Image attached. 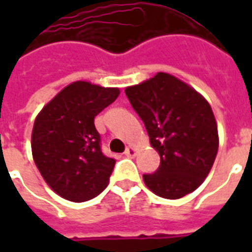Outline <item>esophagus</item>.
Here are the masks:
<instances>
[{
    "label": "esophagus",
    "mask_w": 252,
    "mask_h": 252,
    "mask_svg": "<svg viewBox=\"0 0 252 252\" xmlns=\"http://www.w3.org/2000/svg\"><path fill=\"white\" fill-rule=\"evenodd\" d=\"M126 157H129V158H132V157H135V154H136V150L133 147H126Z\"/></svg>",
    "instance_id": "34e87169"
}]
</instances>
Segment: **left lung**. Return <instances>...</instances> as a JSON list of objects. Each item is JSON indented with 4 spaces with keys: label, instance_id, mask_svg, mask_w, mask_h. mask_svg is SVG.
<instances>
[{
    "label": "left lung",
    "instance_id": "obj_1",
    "mask_svg": "<svg viewBox=\"0 0 252 252\" xmlns=\"http://www.w3.org/2000/svg\"><path fill=\"white\" fill-rule=\"evenodd\" d=\"M132 108L144 123L150 142L160 157L144 184L159 197L177 200L204 182L217 148V124L201 94L166 72L126 89Z\"/></svg>",
    "mask_w": 252,
    "mask_h": 252
}]
</instances>
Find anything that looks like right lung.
Returning <instances> with one entry per match:
<instances>
[{"instance_id": "add662e5", "label": "right lung", "mask_w": 252, "mask_h": 252, "mask_svg": "<svg viewBox=\"0 0 252 252\" xmlns=\"http://www.w3.org/2000/svg\"><path fill=\"white\" fill-rule=\"evenodd\" d=\"M119 94V89L78 81L63 89L36 117L33 160L44 181L63 198L92 200L108 185L116 160L102 153L94 117Z\"/></svg>"}]
</instances>
